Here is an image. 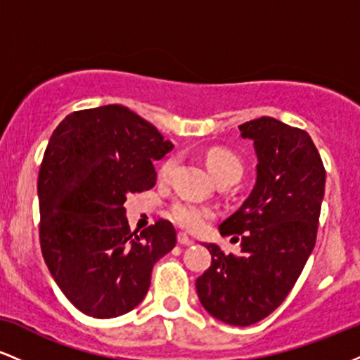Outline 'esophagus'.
<instances>
[{"label": "esophagus", "instance_id": "1", "mask_svg": "<svg viewBox=\"0 0 360 360\" xmlns=\"http://www.w3.org/2000/svg\"><path fill=\"white\" fill-rule=\"evenodd\" d=\"M177 243L179 245H193V238H189L186 233H177Z\"/></svg>", "mask_w": 360, "mask_h": 360}]
</instances>
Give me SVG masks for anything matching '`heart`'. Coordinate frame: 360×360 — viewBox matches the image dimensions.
<instances>
[{
    "label": "heart",
    "mask_w": 360,
    "mask_h": 360,
    "mask_svg": "<svg viewBox=\"0 0 360 360\" xmlns=\"http://www.w3.org/2000/svg\"><path fill=\"white\" fill-rule=\"evenodd\" d=\"M176 166V157H169L159 167V176L162 179L171 176L172 169ZM206 166L218 183L233 184L240 179L243 174V164L240 157L233 154L232 150L223 147L210 148L206 154ZM171 217L177 225L186 230H200L210 218H213V210L208 206L191 203V201H176L171 206Z\"/></svg>",
    "instance_id": "obj_1"
}]
</instances>
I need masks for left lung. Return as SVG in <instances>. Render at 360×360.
<instances>
[{"label": "left lung", "instance_id": "left-lung-1", "mask_svg": "<svg viewBox=\"0 0 360 360\" xmlns=\"http://www.w3.org/2000/svg\"><path fill=\"white\" fill-rule=\"evenodd\" d=\"M238 128L243 139L254 140L257 179L250 196L221 223L220 233L238 235L242 254H225L217 243H206L212 266L196 279V291L210 315L249 326L286 300L315 247L325 167L301 128L271 117Z\"/></svg>", "mask_w": 360, "mask_h": 360}]
</instances>
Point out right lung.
<instances>
[{"label":"right lung","instance_id":"1","mask_svg":"<svg viewBox=\"0 0 360 360\" xmlns=\"http://www.w3.org/2000/svg\"><path fill=\"white\" fill-rule=\"evenodd\" d=\"M159 130L122 105L79 110L53 130L39 172L40 247L65 298L115 318L146 298L152 267L176 245L171 221L131 232L128 193L154 188V160L172 150Z\"/></svg>","mask_w":360,"mask_h":360}]
</instances>
